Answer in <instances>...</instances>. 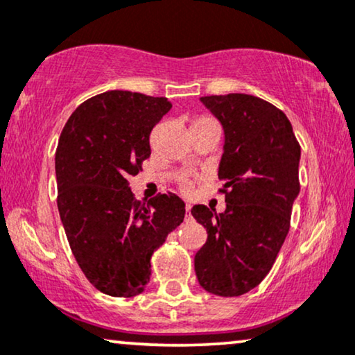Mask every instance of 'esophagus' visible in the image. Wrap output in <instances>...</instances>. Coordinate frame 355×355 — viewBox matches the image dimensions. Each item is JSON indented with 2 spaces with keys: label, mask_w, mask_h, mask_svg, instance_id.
Masks as SVG:
<instances>
[{
  "label": "esophagus",
  "mask_w": 355,
  "mask_h": 355,
  "mask_svg": "<svg viewBox=\"0 0 355 355\" xmlns=\"http://www.w3.org/2000/svg\"><path fill=\"white\" fill-rule=\"evenodd\" d=\"M192 215H191V205L186 204V220H191Z\"/></svg>",
  "instance_id": "34e87169"
}]
</instances>
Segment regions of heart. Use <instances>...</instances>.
Here are the masks:
<instances>
[{"label": "heart", "instance_id": "heart-1", "mask_svg": "<svg viewBox=\"0 0 355 355\" xmlns=\"http://www.w3.org/2000/svg\"><path fill=\"white\" fill-rule=\"evenodd\" d=\"M189 186H187V184H184V189H187Z\"/></svg>", "mask_w": 355, "mask_h": 355}]
</instances>
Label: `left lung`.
<instances>
[{"instance_id":"obj_1","label":"left lung","mask_w":355,"mask_h":355,"mask_svg":"<svg viewBox=\"0 0 355 355\" xmlns=\"http://www.w3.org/2000/svg\"><path fill=\"white\" fill-rule=\"evenodd\" d=\"M225 132L218 179L227 209L215 214L194 205L191 214L207 230L194 257L202 288L239 297L272 269L290 228L298 192V145L282 110L251 94L200 98Z\"/></svg>"}]
</instances>
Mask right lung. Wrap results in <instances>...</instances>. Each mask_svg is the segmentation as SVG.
<instances>
[{"label": "right lung", "instance_id": "obj_1", "mask_svg": "<svg viewBox=\"0 0 355 355\" xmlns=\"http://www.w3.org/2000/svg\"><path fill=\"white\" fill-rule=\"evenodd\" d=\"M171 105L166 98L107 91L85 101L60 135V218L83 274L105 295L144 292L151 254L184 220L186 205L176 194L145 205L127 181L151 155L150 133Z\"/></svg>", "mask_w": 355, "mask_h": 355}]
</instances>
